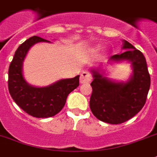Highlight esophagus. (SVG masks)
Listing matches in <instances>:
<instances>
[{"label": "esophagus", "instance_id": "34e87169", "mask_svg": "<svg viewBox=\"0 0 157 157\" xmlns=\"http://www.w3.org/2000/svg\"><path fill=\"white\" fill-rule=\"evenodd\" d=\"M92 80L91 75L87 72V71H84L82 72L81 75V77H80V82L81 84H85V83H90Z\"/></svg>", "mask_w": 157, "mask_h": 157}]
</instances>
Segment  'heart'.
<instances>
[{
    "instance_id": "obj_1",
    "label": "heart",
    "mask_w": 157,
    "mask_h": 157,
    "mask_svg": "<svg viewBox=\"0 0 157 157\" xmlns=\"http://www.w3.org/2000/svg\"><path fill=\"white\" fill-rule=\"evenodd\" d=\"M100 47H97L96 48H94V52H99V51H100Z\"/></svg>"
}]
</instances>
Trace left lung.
<instances>
[{
  "mask_svg": "<svg viewBox=\"0 0 157 157\" xmlns=\"http://www.w3.org/2000/svg\"><path fill=\"white\" fill-rule=\"evenodd\" d=\"M121 54L113 55L109 62H130L132 75L126 82L112 81L100 73V69H91L93 81L90 108L100 121L118 124L128 121L144 106L150 89L151 77L144 55L130 43L124 40Z\"/></svg>",
  "mask_w": 157,
  "mask_h": 157,
  "instance_id": "left-lung-1",
  "label": "left lung"
}]
</instances>
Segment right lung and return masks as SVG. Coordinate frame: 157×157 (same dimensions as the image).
<instances>
[{"label": "right lung", "mask_w": 157, "mask_h": 157, "mask_svg": "<svg viewBox=\"0 0 157 157\" xmlns=\"http://www.w3.org/2000/svg\"><path fill=\"white\" fill-rule=\"evenodd\" d=\"M48 40L33 36L15 51L8 72L9 92L19 107L35 118H49L63 109L68 94L79 86V77L63 79L48 86L36 87L26 82L23 76V62L31 47Z\"/></svg>", "instance_id": "add662e5"}]
</instances>
